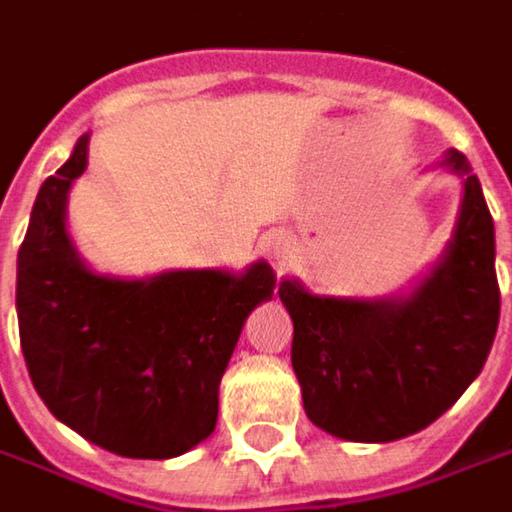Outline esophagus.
Wrapping results in <instances>:
<instances>
[{
  "mask_svg": "<svg viewBox=\"0 0 512 512\" xmlns=\"http://www.w3.org/2000/svg\"><path fill=\"white\" fill-rule=\"evenodd\" d=\"M272 257H275V263L278 266H284L286 260L292 257V252H295V246H292V237H286V234H278L275 240H272Z\"/></svg>",
  "mask_w": 512,
  "mask_h": 512,
  "instance_id": "esophagus-1",
  "label": "esophagus"
}]
</instances>
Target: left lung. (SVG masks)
Wrapping results in <instances>:
<instances>
[{"instance_id":"1","label":"left lung","mask_w":512,"mask_h":512,"mask_svg":"<svg viewBox=\"0 0 512 512\" xmlns=\"http://www.w3.org/2000/svg\"><path fill=\"white\" fill-rule=\"evenodd\" d=\"M440 167L461 176L452 237L414 284L382 295H318L281 278L292 318V371L304 411L327 435L388 443L435 423L481 374L496 339V228L464 153Z\"/></svg>"}]
</instances>
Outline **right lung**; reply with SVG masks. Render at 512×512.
<instances>
[{"instance_id":"right-lung-1","label":"right lung","mask_w":512,"mask_h":512,"mask_svg":"<svg viewBox=\"0 0 512 512\" xmlns=\"http://www.w3.org/2000/svg\"><path fill=\"white\" fill-rule=\"evenodd\" d=\"M86 162L89 133L43 182L16 255L25 365L48 411L89 443L121 458H176L214 432L240 330L278 278L266 260L243 272H95L66 220Z\"/></svg>"}]
</instances>
